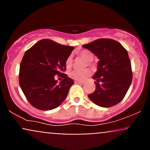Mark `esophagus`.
I'll return each mask as SVG.
<instances>
[{
	"label": "esophagus",
	"mask_w": 150,
	"mask_h": 150,
	"mask_svg": "<svg viewBox=\"0 0 150 150\" xmlns=\"http://www.w3.org/2000/svg\"><path fill=\"white\" fill-rule=\"evenodd\" d=\"M75 84H79V85H84L85 82H78V81H75Z\"/></svg>",
	"instance_id": "esophagus-1"
}]
</instances>
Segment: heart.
Here are the masks:
<instances>
[{"instance_id": "heart-1", "label": "heart", "mask_w": 150, "mask_h": 150, "mask_svg": "<svg viewBox=\"0 0 150 150\" xmlns=\"http://www.w3.org/2000/svg\"><path fill=\"white\" fill-rule=\"evenodd\" d=\"M80 56L83 59H85L86 61L88 62H92L94 59V56L90 51H86V50H84V51H82L80 53ZM72 63H73V56L72 55H70V56H68V58L65 60V67H66L67 69H69V68L71 67ZM91 75V72L89 71V70H84V71H77V70H73V71L70 72L69 74V76L71 79L75 80L78 81V82H83L84 80H85L88 77L89 75Z\"/></svg>"}]
</instances>
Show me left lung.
<instances>
[{
    "label": "left lung",
    "instance_id": "1",
    "mask_svg": "<svg viewBox=\"0 0 150 150\" xmlns=\"http://www.w3.org/2000/svg\"><path fill=\"white\" fill-rule=\"evenodd\" d=\"M82 47L99 58L97 71L92 78L96 89L88 97L101 107H111L123 100L132 79L128 51L119 42L111 39H99ZM101 84H99V82Z\"/></svg>",
    "mask_w": 150,
    "mask_h": 150
}]
</instances>
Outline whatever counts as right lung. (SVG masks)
Returning <instances> with one entry per match:
<instances>
[{
  "mask_svg": "<svg viewBox=\"0 0 150 150\" xmlns=\"http://www.w3.org/2000/svg\"><path fill=\"white\" fill-rule=\"evenodd\" d=\"M74 47L42 39L27 50L20 63L19 82L22 92L34 107L49 111L59 106L68 95L73 80L63 72L65 60ZM63 78L61 82L54 75Z\"/></svg>",
  "mask_w": 150,
  "mask_h": 150,
  "instance_id": "add662e5",
  "label": "right lung"
}]
</instances>
